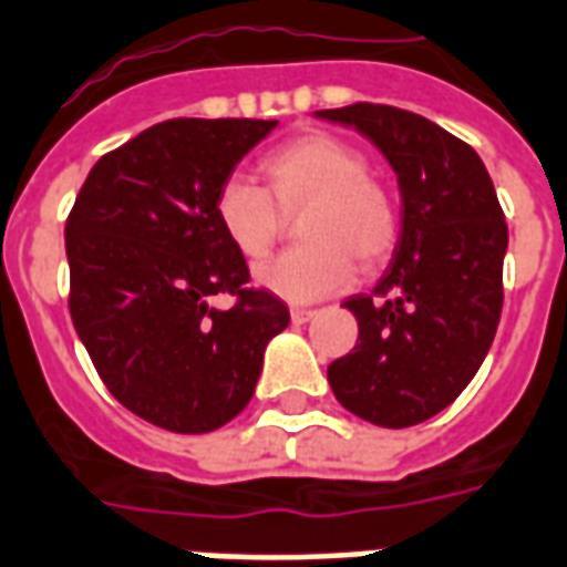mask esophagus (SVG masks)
Instances as JSON below:
<instances>
[{
    "instance_id": "esophagus-1",
    "label": "esophagus",
    "mask_w": 567,
    "mask_h": 567,
    "mask_svg": "<svg viewBox=\"0 0 567 567\" xmlns=\"http://www.w3.org/2000/svg\"><path fill=\"white\" fill-rule=\"evenodd\" d=\"M315 312L312 309H291V321L293 323H306V321H312Z\"/></svg>"
}]
</instances>
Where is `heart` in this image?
<instances>
[{"instance_id": "heart-1", "label": "heart", "mask_w": 567, "mask_h": 567, "mask_svg": "<svg viewBox=\"0 0 567 567\" xmlns=\"http://www.w3.org/2000/svg\"><path fill=\"white\" fill-rule=\"evenodd\" d=\"M267 189L231 175L216 189V223L237 252L265 258L285 228V214H306V244L258 267V285L288 302H315L341 291L365 267L386 261L399 244V202L369 175V159L332 133H309L261 157Z\"/></svg>"}]
</instances>
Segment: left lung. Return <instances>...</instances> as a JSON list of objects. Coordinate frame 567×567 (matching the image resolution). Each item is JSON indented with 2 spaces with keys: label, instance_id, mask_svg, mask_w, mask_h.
<instances>
[{
  "label": "left lung",
  "instance_id": "obj_1",
  "mask_svg": "<svg viewBox=\"0 0 567 567\" xmlns=\"http://www.w3.org/2000/svg\"><path fill=\"white\" fill-rule=\"evenodd\" d=\"M360 130L399 175L401 235L371 293L344 300L360 339L330 362L332 395L380 427L437 416L485 362L503 312L508 226L485 163L416 112L353 103L315 112Z\"/></svg>",
  "mask_w": 567,
  "mask_h": 567
}]
</instances>
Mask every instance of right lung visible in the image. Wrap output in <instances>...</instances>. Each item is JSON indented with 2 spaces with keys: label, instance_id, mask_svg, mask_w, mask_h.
Returning <instances> with one entry per match:
<instances>
[{
  "label": "right lung",
  "instance_id": "1",
  "mask_svg": "<svg viewBox=\"0 0 567 567\" xmlns=\"http://www.w3.org/2000/svg\"><path fill=\"white\" fill-rule=\"evenodd\" d=\"M276 127L172 118L103 154L64 226L71 318L112 395L175 434L216 431L249 404L267 341L291 321L216 223L223 181ZM231 292L223 313L206 302Z\"/></svg>",
  "mask_w": 567,
  "mask_h": 567
}]
</instances>
